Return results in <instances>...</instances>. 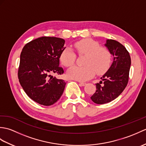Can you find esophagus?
<instances>
[{
    "label": "esophagus",
    "instance_id": "esophagus-1",
    "mask_svg": "<svg viewBox=\"0 0 146 146\" xmlns=\"http://www.w3.org/2000/svg\"><path fill=\"white\" fill-rule=\"evenodd\" d=\"M79 85L81 86H85L86 85V83H84V82H80L79 83Z\"/></svg>",
    "mask_w": 146,
    "mask_h": 146
}]
</instances>
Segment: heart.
<instances>
[{
	"label": "heart",
	"mask_w": 146,
	"mask_h": 146,
	"mask_svg": "<svg viewBox=\"0 0 146 146\" xmlns=\"http://www.w3.org/2000/svg\"><path fill=\"white\" fill-rule=\"evenodd\" d=\"M79 54H86L83 67L73 66L67 71V76L70 79L85 82L92 78L95 71L98 75L104 73L111 63V56L107 49L100 47L97 42L92 39H83L74 44ZM75 54L70 48L61 52L60 60L61 64L70 67L75 63Z\"/></svg>",
	"instance_id": "obj_1"
}]
</instances>
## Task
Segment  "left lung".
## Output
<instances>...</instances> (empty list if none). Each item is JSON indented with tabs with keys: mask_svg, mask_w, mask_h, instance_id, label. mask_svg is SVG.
I'll list each match as a JSON object with an SVG mask.
<instances>
[{
	"mask_svg": "<svg viewBox=\"0 0 146 146\" xmlns=\"http://www.w3.org/2000/svg\"><path fill=\"white\" fill-rule=\"evenodd\" d=\"M113 56V62L107 71L96 83V90L90 98L97 104L113 100L121 94L127 85L131 59L126 48L119 42L107 39L104 44Z\"/></svg>",
	"mask_w": 146,
	"mask_h": 146,
	"instance_id": "1",
	"label": "left lung"
}]
</instances>
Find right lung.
I'll return each instance as SVG.
<instances>
[{
  "label": "right lung",
  "instance_id": "add662e5",
  "mask_svg": "<svg viewBox=\"0 0 146 146\" xmlns=\"http://www.w3.org/2000/svg\"><path fill=\"white\" fill-rule=\"evenodd\" d=\"M64 42L63 39L44 36L27 43L22 50L19 81L28 97L41 105L54 104L64 92L66 82L52 74L64 73L59 66Z\"/></svg>",
  "mask_w": 146,
  "mask_h": 146
}]
</instances>
